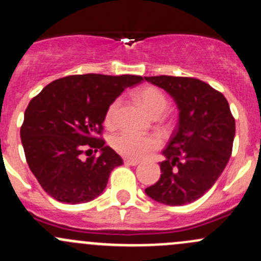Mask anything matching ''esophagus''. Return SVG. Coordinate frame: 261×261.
Masks as SVG:
<instances>
[{"mask_svg": "<svg viewBox=\"0 0 261 261\" xmlns=\"http://www.w3.org/2000/svg\"><path fill=\"white\" fill-rule=\"evenodd\" d=\"M123 162H125V164L133 165V167L140 164V162H139V160H134V159H123Z\"/></svg>", "mask_w": 261, "mask_h": 261, "instance_id": "1", "label": "esophagus"}]
</instances>
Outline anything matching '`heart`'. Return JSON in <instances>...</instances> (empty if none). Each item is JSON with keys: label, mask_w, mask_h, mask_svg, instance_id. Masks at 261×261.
<instances>
[{"label": "heart", "mask_w": 261, "mask_h": 261, "mask_svg": "<svg viewBox=\"0 0 261 261\" xmlns=\"http://www.w3.org/2000/svg\"><path fill=\"white\" fill-rule=\"evenodd\" d=\"M136 97L145 107L146 111L154 117L162 116L168 110L169 103H168L167 97L155 87H144L140 91H138ZM120 105L121 101L118 98L111 102L105 116L106 125L112 126L116 122ZM112 146L122 156L130 158V159H143L159 146V141L151 136H141L130 131H123L114 136Z\"/></svg>", "instance_id": "b5f03b06"}]
</instances>
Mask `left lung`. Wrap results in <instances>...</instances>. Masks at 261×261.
Listing matches in <instances>:
<instances>
[{
	"label": "left lung",
	"mask_w": 261,
	"mask_h": 261,
	"mask_svg": "<svg viewBox=\"0 0 261 261\" xmlns=\"http://www.w3.org/2000/svg\"><path fill=\"white\" fill-rule=\"evenodd\" d=\"M145 81L170 94L179 111L177 128L163 150L162 174L145 193L168 206L192 203L212 188L228 163L235 118L225 96L204 82L172 75Z\"/></svg>",
	"instance_id": "1"
}]
</instances>
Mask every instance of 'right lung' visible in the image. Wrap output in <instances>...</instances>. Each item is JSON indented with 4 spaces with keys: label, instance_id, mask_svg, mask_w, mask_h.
Masks as SVG:
<instances>
[{
    "label": "right lung",
    "instance_id": "add662e5",
    "mask_svg": "<svg viewBox=\"0 0 261 261\" xmlns=\"http://www.w3.org/2000/svg\"><path fill=\"white\" fill-rule=\"evenodd\" d=\"M140 75L78 74L60 78L34 97L20 136L29 168L44 191L63 203H86L105 191L120 155L96 138L109 106ZM86 148L100 151L83 159Z\"/></svg>",
    "mask_w": 261,
    "mask_h": 261
}]
</instances>
